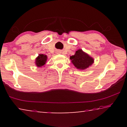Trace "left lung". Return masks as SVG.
Returning a JSON list of instances; mask_svg holds the SVG:
<instances>
[{"label":"left lung","mask_w":127,"mask_h":127,"mask_svg":"<svg viewBox=\"0 0 127 127\" xmlns=\"http://www.w3.org/2000/svg\"><path fill=\"white\" fill-rule=\"evenodd\" d=\"M70 59L75 67L81 70L89 68L94 62V59L81 49H78L74 55L70 56Z\"/></svg>","instance_id":"1"}]
</instances>
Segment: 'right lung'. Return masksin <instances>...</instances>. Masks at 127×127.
I'll return each mask as SVG.
<instances>
[{
	"mask_svg": "<svg viewBox=\"0 0 127 127\" xmlns=\"http://www.w3.org/2000/svg\"><path fill=\"white\" fill-rule=\"evenodd\" d=\"M47 61V56L44 54L38 55V57L36 58L35 64L38 67H41L45 64Z\"/></svg>",
	"mask_w": 127,
	"mask_h": 127,
	"instance_id": "1",
	"label": "right lung"
}]
</instances>
